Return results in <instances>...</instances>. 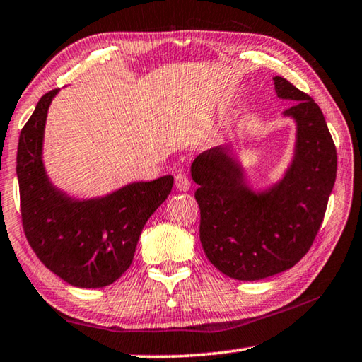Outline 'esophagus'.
<instances>
[{"label": "esophagus", "instance_id": "obj_1", "mask_svg": "<svg viewBox=\"0 0 362 362\" xmlns=\"http://www.w3.org/2000/svg\"><path fill=\"white\" fill-rule=\"evenodd\" d=\"M192 183H190V179L185 174H177L175 175V188L179 192H188L190 190Z\"/></svg>", "mask_w": 362, "mask_h": 362}]
</instances>
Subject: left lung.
Instances as JSON below:
<instances>
[{"instance_id":"obj_1","label":"left lung","mask_w":362,"mask_h":362,"mask_svg":"<svg viewBox=\"0 0 362 362\" xmlns=\"http://www.w3.org/2000/svg\"><path fill=\"white\" fill-rule=\"evenodd\" d=\"M274 87L280 100L296 101L282 112L296 135L277 182L253 188L230 145L192 163L204 253L227 277L246 282L288 271L308 253L337 177V150L320 107L284 77H274Z\"/></svg>"}]
</instances>
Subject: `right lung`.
Here are the masks:
<instances>
[{"mask_svg": "<svg viewBox=\"0 0 362 362\" xmlns=\"http://www.w3.org/2000/svg\"><path fill=\"white\" fill-rule=\"evenodd\" d=\"M48 91L17 146V180L25 237L38 259L69 285L101 288L130 267L146 221L169 197L174 177L132 182L103 197L76 198L51 182L43 163Z\"/></svg>", "mask_w": 362, "mask_h": 362, "instance_id": "obj_1", "label": "right lung"}]
</instances>
